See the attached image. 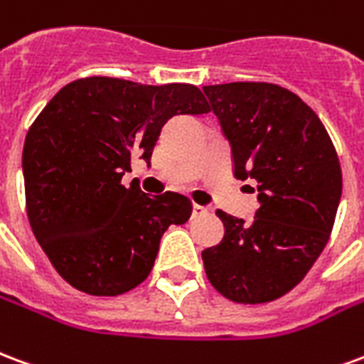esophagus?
<instances>
[{
  "label": "esophagus",
  "mask_w": 364,
  "mask_h": 364,
  "mask_svg": "<svg viewBox=\"0 0 364 364\" xmlns=\"http://www.w3.org/2000/svg\"><path fill=\"white\" fill-rule=\"evenodd\" d=\"M192 215H193V217H200V215H208V209L203 208V205H198V203H193Z\"/></svg>",
  "instance_id": "34e87169"
}]
</instances>
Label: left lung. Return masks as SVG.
<instances>
[{"instance_id":"8db88e82","label":"left lung","mask_w":364,"mask_h":364,"mask_svg":"<svg viewBox=\"0 0 364 364\" xmlns=\"http://www.w3.org/2000/svg\"><path fill=\"white\" fill-rule=\"evenodd\" d=\"M238 180L258 182L250 223L217 209L225 235L201 252L209 283L232 302L262 304L296 287L330 240L341 166L316 112L279 85L203 87Z\"/></svg>"}]
</instances>
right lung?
I'll list each match as a JSON object with an SVG mask.
<instances>
[{
	"label": "right lung",
	"instance_id": "1",
	"mask_svg": "<svg viewBox=\"0 0 364 364\" xmlns=\"http://www.w3.org/2000/svg\"><path fill=\"white\" fill-rule=\"evenodd\" d=\"M196 85L83 77L58 91L23 147L26 217L55 272L77 291L118 296L147 279L171 225L190 219L186 196H145L122 184L149 163L172 116L208 114Z\"/></svg>",
	"mask_w": 364,
	"mask_h": 364
}]
</instances>
